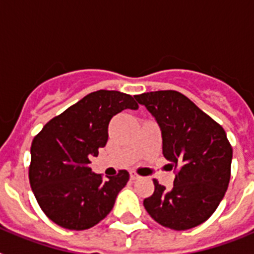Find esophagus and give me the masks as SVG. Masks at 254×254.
Masks as SVG:
<instances>
[{"label": "esophagus", "instance_id": "34e87169", "mask_svg": "<svg viewBox=\"0 0 254 254\" xmlns=\"http://www.w3.org/2000/svg\"><path fill=\"white\" fill-rule=\"evenodd\" d=\"M129 176H131L132 181H136V179L140 178V176H137V174H136V173H133V172H131V174H129Z\"/></svg>", "mask_w": 254, "mask_h": 254}]
</instances>
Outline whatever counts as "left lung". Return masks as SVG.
Instances as JSON below:
<instances>
[{
	"instance_id": "left-lung-1",
	"label": "left lung",
	"mask_w": 254,
	"mask_h": 254,
	"mask_svg": "<svg viewBox=\"0 0 254 254\" xmlns=\"http://www.w3.org/2000/svg\"><path fill=\"white\" fill-rule=\"evenodd\" d=\"M134 98L155 117L164 156L177 170L172 190L154 179V193L143 199V206L156 223L173 230L205 223L230 181L233 149L225 131L176 90L150 91Z\"/></svg>"
}]
</instances>
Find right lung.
<instances>
[{
  "label": "right lung",
  "instance_id": "add662e5",
  "mask_svg": "<svg viewBox=\"0 0 254 254\" xmlns=\"http://www.w3.org/2000/svg\"><path fill=\"white\" fill-rule=\"evenodd\" d=\"M131 95L116 90L87 94L49 121L31 143L29 181L48 219L68 230H85L104 219L127 185L120 170L104 181L91 172L90 158L108 141V125L117 113L137 109Z\"/></svg>",
  "mask_w": 254,
  "mask_h": 254
}]
</instances>
